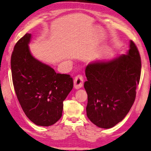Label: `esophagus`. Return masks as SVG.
Segmentation results:
<instances>
[{"label":"esophagus","instance_id":"34e87169","mask_svg":"<svg viewBox=\"0 0 151 151\" xmlns=\"http://www.w3.org/2000/svg\"><path fill=\"white\" fill-rule=\"evenodd\" d=\"M83 83H84V78L82 75H78L76 76L74 78L73 84H74V88L76 89H78L81 88L83 86Z\"/></svg>","mask_w":151,"mask_h":151}]
</instances>
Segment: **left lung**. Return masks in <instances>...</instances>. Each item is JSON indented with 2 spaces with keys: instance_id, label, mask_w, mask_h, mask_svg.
<instances>
[{
  "instance_id": "obj_1",
  "label": "left lung",
  "mask_w": 151,
  "mask_h": 151,
  "mask_svg": "<svg viewBox=\"0 0 151 151\" xmlns=\"http://www.w3.org/2000/svg\"><path fill=\"white\" fill-rule=\"evenodd\" d=\"M85 73L87 116L99 127H113L125 117L135 101L141 75L138 49L131 41L127 54L108 62L88 64Z\"/></svg>"
}]
</instances>
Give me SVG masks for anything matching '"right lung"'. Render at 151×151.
I'll return each mask as SVG.
<instances>
[{
  "label": "right lung",
  "mask_w": 151,
  "mask_h": 151,
  "mask_svg": "<svg viewBox=\"0 0 151 151\" xmlns=\"http://www.w3.org/2000/svg\"><path fill=\"white\" fill-rule=\"evenodd\" d=\"M27 33L15 45L11 57L12 80L24 112L37 125L47 127L62 116L63 101L73 87L70 75L56 73L30 54Z\"/></svg>",
  "instance_id": "add662e5"
}]
</instances>
